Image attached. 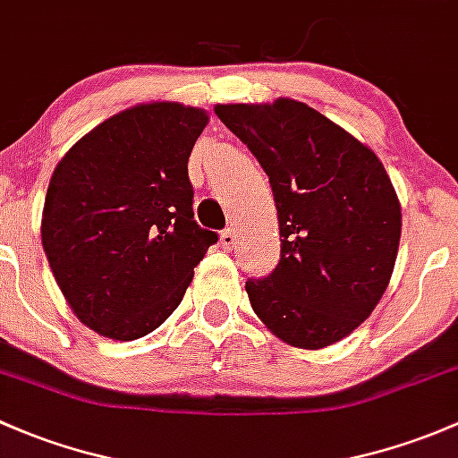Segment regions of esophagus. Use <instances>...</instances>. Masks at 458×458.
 Returning <instances> with one entry per match:
<instances>
[{
  "label": "esophagus",
  "instance_id": "1",
  "mask_svg": "<svg viewBox=\"0 0 458 458\" xmlns=\"http://www.w3.org/2000/svg\"><path fill=\"white\" fill-rule=\"evenodd\" d=\"M220 244H223L225 249H233L235 244H238V235H235L233 227H227L220 233Z\"/></svg>",
  "mask_w": 458,
  "mask_h": 458
}]
</instances>
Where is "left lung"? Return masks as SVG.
<instances>
[{
  "mask_svg": "<svg viewBox=\"0 0 458 458\" xmlns=\"http://www.w3.org/2000/svg\"><path fill=\"white\" fill-rule=\"evenodd\" d=\"M216 114L267 172L280 262L247 282L264 327L298 348L331 346L375 310L397 260L402 207L377 154L293 98Z\"/></svg>",
  "mask_w": 458,
  "mask_h": 458,
  "instance_id": "left-lung-1",
  "label": "left lung"
}]
</instances>
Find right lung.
Here are the masks:
<instances>
[{"label":"right lung","mask_w":458,"mask_h":458,"mask_svg":"<svg viewBox=\"0 0 458 458\" xmlns=\"http://www.w3.org/2000/svg\"><path fill=\"white\" fill-rule=\"evenodd\" d=\"M205 110L158 101L94 127L50 178L41 244L70 309L110 339L145 337L176 310L218 233L198 227L187 174Z\"/></svg>","instance_id":"add662e5"}]
</instances>
